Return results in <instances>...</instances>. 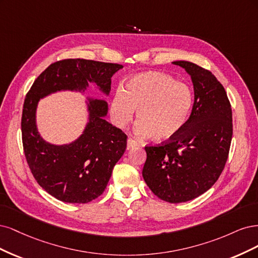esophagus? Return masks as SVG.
Wrapping results in <instances>:
<instances>
[{
	"label": "esophagus",
	"instance_id": "obj_1",
	"mask_svg": "<svg viewBox=\"0 0 258 258\" xmlns=\"http://www.w3.org/2000/svg\"><path fill=\"white\" fill-rule=\"evenodd\" d=\"M138 146V143L137 141H135L134 139L132 138H128L127 139V149H132V148H135Z\"/></svg>",
	"mask_w": 258,
	"mask_h": 258
}]
</instances>
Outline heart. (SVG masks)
Listing matches in <instances>:
<instances>
[{
	"mask_svg": "<svg viewBox=\"0 0 258 258\" xmlns=\"http://www.w3.org/2000/svg\"><path fill=\"white\" fill-rule=\"evenodd\" d=\"M193 106V92L183 81L170 75L150 72L131 78L118 88L111 101V115L119 127H125L138 109V136L164 141L178 135L184 127Z\"/></svg>",
	"mask_w": 258,
	"mask_h": 258,
	"instance_id": "obj_1",
	"label": "heart"
}]
</instances>
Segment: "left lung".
Here are the masks:
<instances>
[{"mask_svg":"<svg viewBox=\"0 0 258 258\" xmlns=\"http://www.w3.org/2000/svg\"><path fill=\"white\" fill-rule=\"evenodd\" d=\"M192 78L194 104L178 135L147 146L143 177L153 194L171 204L204 194L222 173L232 137L231 106L214 75L192 62L176 61Z\"/></svg>","mask_w":258,"mask_h":258,"instance_id":"1","label":"left lung"}]
</instances>
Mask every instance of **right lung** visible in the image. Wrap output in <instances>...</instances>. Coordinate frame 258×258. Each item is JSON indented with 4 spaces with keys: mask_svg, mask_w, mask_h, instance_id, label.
Segmentation results:
<instances>
[{
    "mask_svg": "<svg viewBox=\"0 0 258 258\" xmlns=\"http://www.w3.org/2000/svg\"><path fill=\"white\" fill-rule=\"evenodd\" d=\"M122 68L120 64L85 59L57 61L39 75L24 99L21 118L24 155L37 183L61 202L87 204L101 196L114 165L125 151L127 136L105 120L106 101L89 98V122L82 135L69 145L49 144L36 126L39 99L57 91L85 92L90 82L108 95L111 77Z\"/></svg>",
    "mask_w": 258,
    "mask_h": 258,
    "instance_id": "right-lung-1",
    "label": "right lung"
}]
</instances>
